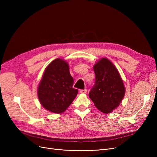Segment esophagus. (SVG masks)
<instances>
[{"label": "esophagus", "mask_w": 157, "mask_h": 157, "mask_svg": "<svg viewBox=\"0 0 157 157\" xmlns=\"http://www.w3.org/2000/svg\"><path fill=\"white\" fill-rule=\"evenodd\" d=\"M87 92V90L86 89H84V90H80V92L81 94H86Z\"/></svg>", "instance_id": "esophagus-1"}]
</instances>
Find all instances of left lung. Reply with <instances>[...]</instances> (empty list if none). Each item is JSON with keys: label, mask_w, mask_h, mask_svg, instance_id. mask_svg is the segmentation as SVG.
I'll use <instances>...</instances> for the list:
<instances>
[{"label": "left lung", "mask_w": 157, "mask_h": 157, "mask_svg": "<svg viewBox=\"0 0 157 157\" xmlns=\"http://www.w3.org/2000/svg\"><path fill=\"white\" fill-rule=\"evenodd\" d=\"M95 84L89 92L99 111L108 114L120 105L125 95V87L118 69L110 60L102 58L94 65Z\"/></svg>", "instance_id": "1"}]
</instances>
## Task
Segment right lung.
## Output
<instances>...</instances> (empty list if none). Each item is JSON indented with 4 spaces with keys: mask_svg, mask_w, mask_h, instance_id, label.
I'll use <instances>...</instances> for the list:
<instances>
[{
    "mask_svg": "<svg viewBox=\"0 0 157 157\" xmlns=\"http://www.w3.org/2000/svg\"><path fill=\"white\" fill-rule=\"evenodd\" d=\"M73 82L67 61L60 58L52 61L45 69L37 89L42 107L58 114L67 110L78 94V90L73 88Z\"/></svg>",
    "mask_w": 157,
    "mask_h": 157,
    "instance_id": "1",
    "label": "right lung"
}]
</instances>
